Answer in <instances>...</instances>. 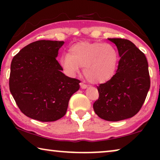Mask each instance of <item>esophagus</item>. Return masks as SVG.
Wrapping results in <instances>:
<instances>
[{"label": "esophagus", "mask_w": 160, "mask_h": 160, "mask_svg": "<svg viewBox=\"0 0 160 160\" xmlns=\"http://www.w3.org/2000/svg\"><path fill=\"white\" fill-rule=\"evenodd\" d=\"M80 87H81V88H82V89H86L87 87V85L84 84V83L81 82L80 83Z\"/></svg>", "instance_id": "34e87169"}]
</instances>
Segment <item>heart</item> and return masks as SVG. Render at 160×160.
Wrapping results in <instances>:
<instances>
[{"label": "heart", "instance_id": "1", "mask_svg": "<svg viewBox=\"0 0 160 160\" xmlns=\"http://www.w3.org/2000/svg\"><path fill=\"white\" fill-rule=\"evenodd\" d=\"M119 53L113 45L100 42H80L71 46L69 54L61 56L60 63L64 71L73 76L84 67L89 82L100 84L109 81L117 71Z\"/></svg>", "mask_w": 160, "mask_h": 160}]
</instances>
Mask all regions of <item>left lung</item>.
<instances>
[{
	"mask_svg": "<svg viewBox=\"0 0 160 160\" xmlns=\"http://www.w3.org/2000/svg\"><path fill=\"white\" fill-rule=\"evenodd\" d=\"M117 46L119 61L113 78L98 86L99 98L94 102L96 114L106 121L129 119L141 110L150 88L146 58L130 41L108 38Z\"/></svg>",
	"mask_w": 160,
	"mask_h": 160,
	"instance_id": "8db88e82",
	"label": "left lung"
}]
</instances>
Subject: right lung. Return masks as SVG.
Instances as JSON below:
<instances>
[{"mask_svg":"<svg viewBox=\"0 0 160 160\" xmlns=\"http://www.w3.org/2000/svg\"><path fill=\"white\" fill-rule=\"evenodd\" d=\"M64 41L41 40L22 49L11 63L9 89L20 111L41 122L64 117L80 81L62 73L56 58Z\"/></svg>","mask_w":160,"mask_h":160,"instance_id":"obj_1","label":"right lung"}]
</instances>
